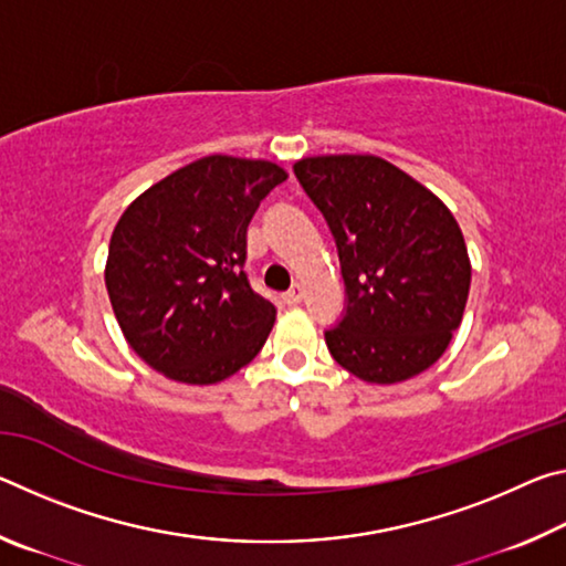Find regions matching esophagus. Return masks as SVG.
Listing matches in <instances>:
<instances>
[{
  "mask_svg": "<svg viewBox=\"0 0 566 566\" xmlns=\"http://www.w3.org/2000/svg\"><path fill=\"white\" fill-rule=\"evenodd\" d=\"M282 302L286 304V306H296L302 302V284H294L290 292H284L282 294Z\"/></svg>",
  "mask_w": 566,
  "mask_h": 566,
  "instance_id": "obj_1",
  "label": "esophagus"
}]
</instances>
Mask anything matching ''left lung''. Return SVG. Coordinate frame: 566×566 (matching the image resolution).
Masks as SVG:
<instances>
[{
    "instance_id": "1",
    "label": "left lung",
    "mask_w": 566,
    "mask_h": 566,
    "mask_svg": "<svg viewBox=\"0 0 566 566\" xmlns=\"http://www.w3.org/2000/svg\"><path fill=\"white\" fill-rule=\"evenodd\" d=\"M294 175L337 242L347 306L324 332L332 357L371 385L432 367L462 324L472 282L452 212L381 157H306Z\"/></svg>"
}]
</instances>
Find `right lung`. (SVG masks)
<instances>
[{
	"mask_svg": "<svg viewBox=\"0 0 566 566\" xmlns=\"http://www.w3.org/2000/svg\"><path fill=\"white\" fill-rule=\"evenodd\" d=\"M284 179L272 161L212 155L124 209L104 282L124 337L151 369L217 385L260 354L276 310L247 280V227Z\"/></svg>",
	"mask_w": 566,
	"mask_h": 566,
	"instance_id": "obj_1",
	"label": "right lung"
}]
</instances>
